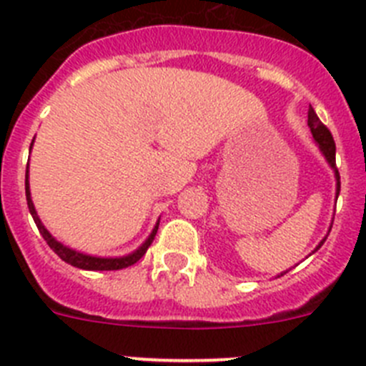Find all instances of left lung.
<instances>
[{
	"mask_svg": "<svg viewBox=\"0 0 366 366\" xmlns=\"http://www.w3.org/2000/svg\"><path fill=\"white\" fill-rule=\"evenodd\" d=\"M308 127H310L312 137H314V142L317 144L319 151H321L322 157H325V160H327V162H328V166H330L332 171H334V177H335V199H337V197H339V189H341V182H339V171H337V167H335V142H334V138H332L330 131H328L327 127L322 126V122L319 120V117H317V114H315V111L312 109V107H310V109H308ZM330 229H332V226H330ZM328 233H330V232H328ZM327 237H325V239H322L317 246H315V249L312 253H315L319 248H321L322 242L327 240ZM286 272H288V269H286ZM286 272H282L281 275H285Z\"/></svg>",
	"mask_w": 366,
	"mask_h": 366,
	"instance_id": "8db88e82",
	"label": "left lung"
}]
</instances>
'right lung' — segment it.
I'll return each instance as SVG.
<instances>
[{
    "instance_id": "1",
    "label": "right lung",
    "mask_w": 366,
    "mask_h": 366,
    "mask_svg": "<svg viewBox=\"0 0 366 366\" xmlns=\"http://www.w3.org/2000/svg\"><path fill=\"white\" fill-rule=\"evenodd\" d=\"M32 144H34V140H32ZM32 144H31V149H32ZM25 195H27L29 212H31V215H32V219H34L36 226H38L39 233H41V237L47 240V244L51 246L52 252L60 257L61 261H65L67 264H71V266H76V268H80V269H94V272H104V269H122V268H127V266L134 264V262L140 261V259L146 255L147 248L151 246L154 235H157V229H159L160 220L157 222V226L153 228V232L149 233V237L144 240L142 244L138 246L134 252L127 253V255H122V257L87 255V253L78 252V249H72V248H69V246L61 244L60 240H56L54 237L51 235V232H49V229L44 226L41 219H39L38 213H36V207H34V204H32V199H31V186H29V164H27V173H25Z\"/></svg>"
}]
</instances>
